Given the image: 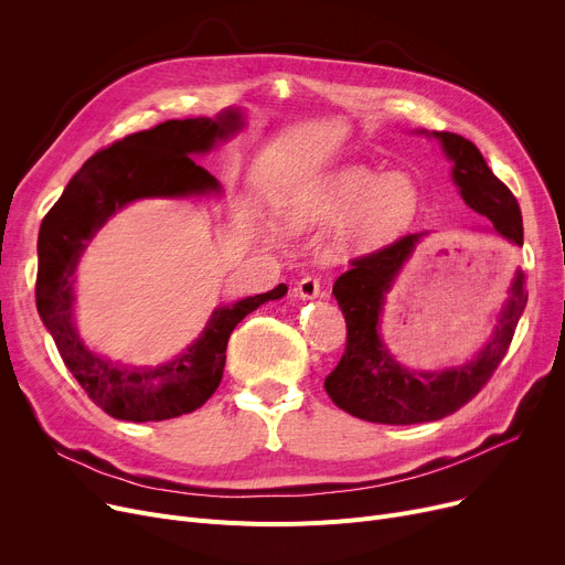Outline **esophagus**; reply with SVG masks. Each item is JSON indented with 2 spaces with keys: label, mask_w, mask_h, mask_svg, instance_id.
Wrapping results in <instances>:
<instances>
[{
  "label": "esophagus",
  "mask_w": 565,
  "mask_h": 565,
  "mask_svg": "<svg viewBox=\"0 0 565 565\" xmlns=\"http://www.w3.org/2000/svg\"><path fill=\"white\" fill-rule=\"evenodd\" d=\"M295 295L302 300H316L320 298V281L316 277H305L298 281V286H295Z\"/></svg>",
  "instance_id": "1"
}]
</instances>
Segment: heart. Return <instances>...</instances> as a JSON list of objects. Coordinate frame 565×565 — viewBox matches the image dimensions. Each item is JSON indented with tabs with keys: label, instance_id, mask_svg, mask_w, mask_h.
Segmentation results:
<instances>
[{
	"label": "heart",
	"instance_id": "b5f03b06",
	"mask_svg": "<svg viewBox=\"0 0 565 565\" xmlns=\"http://www.w3.org/2000/svg\"><path fill=\"white\" fill-rule=\"evenodd\" d=\"M417 188L407 178L343 167L300 203L295 222L343 226L345 243L373 247L401 233L417 215Z\"/></svg>",
	"mask_w": 565,
	"mask_h": 565
}]
</instances>
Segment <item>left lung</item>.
Wrapping results in <instances>:
<instances>
[{"mask_svg":"<svg viewBox=\"0 0 565 565\" xmlns=\"http://www.w3.org/2000/svg\"><path fill=\"white\" fill-rule=\"evenodd\" d=\"M417 135L439 141L444 156L454 164L451 178L462 201L488 217L499 237L520 247L524 241L520 205L490 171L479 148L454 132L417 130ZM424 235L409 233L369 256L354 258L332 288L345 316L348 343L339 366L324 377V390L337 407L364 422L409 426L437 422L460 409L481 392L503 360L526 307V281L518 267L492 337L471 362L444 371H412L398 364L380 334L384 295L392 290Z\"/></svg>","mask_w":565,"mask_h":565,"instance_id":"8db88e82","label":"left lung"}]
</instances>
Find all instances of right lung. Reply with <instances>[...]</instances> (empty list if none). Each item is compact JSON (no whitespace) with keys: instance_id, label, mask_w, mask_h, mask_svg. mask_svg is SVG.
<instances>
[{"instance_id":"right-lung-1","label":"right lung","mask_w":565,"mask_h":565,"mask_svg":"<svg viewBox=\"0 0 565 565\" xmlns=\"http://www.w3.org/2000/svg\"><path fill=\"white\" fill-rule=\"evenodd\" d=\"M245 128L237 107L215 118H173L128 135L88 158L45 215L39 233L36 309L64 364L103 412L121 422H164L194 412L222 382L226 343L235 324L260 305L279 300L288 286L217 307L203 332L173 360L126 366L88 348L75 324V273L94 235L121 207L139 199L220 196L222 185L192 158L213 151Z\"/></svg>"}]
</instances>
